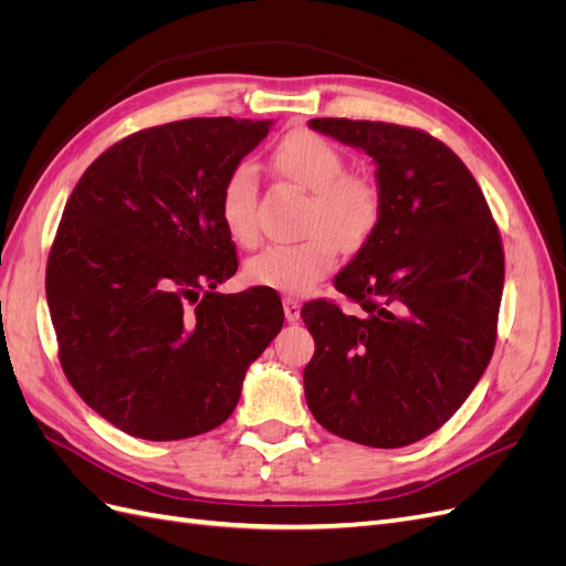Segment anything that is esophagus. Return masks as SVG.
<instances>
[{"mask_svg":"<svg viewBox=\"0 0 566 566\" xmlns=\"http://www.w3.org/2000/svg\"><path fill=\"white\" fill-rule=\"evenodd\" d=\"M283 312L287 323L300 321V302L295 297H283Z\"/></svg>","mask_w":566,"mask_h":566,"instance_id":"34e87169","label":"esophagus"}]
</instances>
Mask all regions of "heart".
<instances>
[{"instance_id": "obj_1", "label": "heart", "mask_w": 566, "mask_h": 566, "mask_svg": "<svg viewBox=\"0 0 566 566\" xmlns=\"http://www.w3.org/2000/svg\"><path fill=\"white\" fill-rule=\"evenodd\" d=\"M273 167L312 193L297 243H276L256 252L245 266L248 281L276 293L304 295L337 264V250L358 252L378 229L382 193L361 175H345V156L314 132H293L273 150ZM219 217L233 241L256 238V175L248 163L235 165L219 191Z\"/></svg>"}]
</instances>
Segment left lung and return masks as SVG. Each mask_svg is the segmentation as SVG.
I'll list each match as a JSON object with an SVG mask.
<instances>
[{
    "label": "left lung",
    "mask_w": 566,
    "mask_h": 566,
    "mask_svg": "<svg viewBox=\"0 0 566 566\" xmlns=\"http://www.w3.org/2000/svg\"><path fill=\"white\" fill-rule=\"evenodd\" d=\"M310 127L378 165L382 214L335 276L364 312L328 300L302 306L316 352L306 406L325 430L373 449L408 447L447 422L495 347L505 256L482 188L432 134L370 119Z\"/></svg>",
    "instance_id": "left-lung-1"
}]
</instances>
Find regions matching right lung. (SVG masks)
Returning a JSON list of instances; mask_svg holds the SVG:
<instances>
[{
	"label": "right lung",
	"instance_id": "obj_1",
	"mask_svg": "<svg viewBox=\"0 0 566 566\" xmlns=\"http://www.w3.org/2000/svg\"><path fill=\"white\" fill-rule=\"evenodd\" d=\"M269 127L191 117L142 129L67 198L46 262L51 323L65 378L117 430L148 441L214 430L283 328L276 290L214 293L238 269L221 184Z\"/></svg>",
	"mask_w": 566,
	"mask_h": 566
}]
</instances>
